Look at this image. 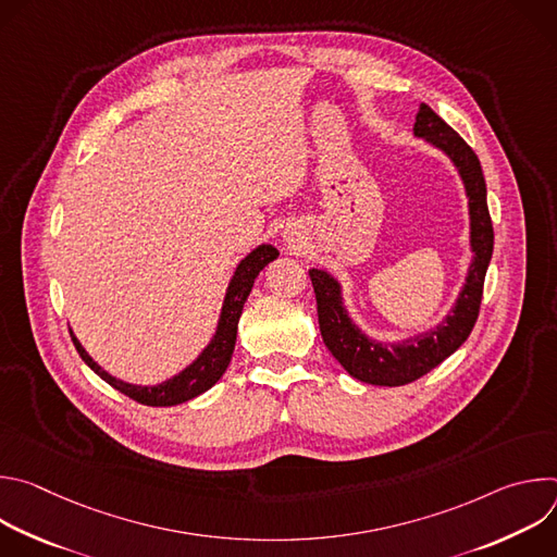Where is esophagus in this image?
I'll use <instances>...</instances> for the list:
<instances>
[{
	"label": "esophagus",
	"mask_w": 557,
	"mask_h": 557,
	"mask_svg": "<svg viewBox=\"0 0 557 557\" xmlns=\"http://www.w3.org/2000/svg\"><path fill=\"white\" fill-rule=\"evenodd\" d=\"M286 243H288L290 247H295V243H297V240H295V235H293V233H288V235H286Z\"/></svg>",
	"instance_id": "1"
}]
</instances>
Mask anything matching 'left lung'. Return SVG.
I'll return each instance as SVG.
<instances>
[{"label":"left lung","instance_id":"left-lung-1","mask_svg":"<svg viewBox=\"0 0 557 557\" xmlns=\"http://www.w3.org/2000/svg\"><path fill=\"white\" fill-rule=\"evenodd\" d=\"M414 134L428 138L451 158L469 196L473 262L454 312L447 314V320L438 329L423 337L394 346L376 344L361 335V331L350 322L342 304L339 284L324 271H308L317 299V320H320L326 348L350 376L372 385L394 387L412 383L434 370L465 344L475 320H479L485 273L494 253V226L487 209V187L479 156L425 103L419 108Z\"/></svg>","mask_w":557,"mask_h":557}]
</instances>
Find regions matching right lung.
I'll list each match as a JSON object with an SVG mask.
<instances>
[{
  "instance_id": "obj_1",
  "label": "right lung",
  "mask_w": 557,
  "mask_h": 557,
  "mask_svg": "<svg viewBox=\"0 0 557 557\" xmlns=\"http://www.w3.org/2000/svg\"><path fill=\"white\" fill-rule=\"evenodd\" d=\"M280 256V251L271 245H262L258 247L253 253H249L240 267L235 269V275L228 284L226 297H224V306H222V314H220V324L215 331L213 342L205 348V352L189 366L185 368L178 376L153 385V387H140V385H129L123 383L119 379H114L112 374H108L106 370H101L92 357L82 348L78 339L70 333L72 344L76 348V352L82 355V359L103 379L108 381L112 387H116L119 392H123L129 399H134L136 404L143 406H151V408H168V406H178L185 404L194 396L207 392L226 370L233 348H235V337H237V322H240V314L245 308V301L253 288L256 277L260 275V271L273 262Z\"/></svg>"
}]
</instances>
